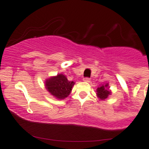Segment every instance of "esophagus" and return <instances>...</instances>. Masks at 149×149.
Returning <instances> with one entry per match:
<instances>
[{
    "instance_id": "esophagus-1",
    "label": "esophagus",
    "mask_w": 149,
    "mask_h": 149,
    "mask_svg": "<svg viewBox=\"0 0 149 149\" xmlns=\"http://www.w3.org/2000/svg\"><path fill=\"white\" fill-rule=\"evenodd\" d=\"M83 81H85V82H90V79H89V78H84L83 79Z\"/></svg>"
}]
</instances>
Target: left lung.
Returning a JSON list of instances; mask_svg holds the SVG:
<instances>
[{
  "instance_id": "obj_1",
  "label": "left lung",
  "mask_w": 149,
  "mask_h": 149,
  "mask_svg": "<svg viewBox=\"0 0 149 149\" xmlns=\"http://www.w3.org/2000/svg\"><path fill=\"white\" fill-rule=\"evenodd\" d=\"M97 97L100 100H105L108 98L109 95H111L112 92L109 90V86L108 83H105L104 84H101L99 87L97 88Z\"/></svg>"
}]
</instances>
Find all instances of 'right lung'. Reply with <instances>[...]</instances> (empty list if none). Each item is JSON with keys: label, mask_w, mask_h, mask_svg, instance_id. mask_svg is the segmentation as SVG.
I'll list each match as a JSON object with an SVG mask.
<instances>
[{"label": "right lung", "mask_w": 149, "mask_h": 149, "mask_svg": "<svg viewBox=\"0 0 149 149\" xmlns=\"http://www.w3.org/2000/svg\"><path fill=\"white\" fill-rule=\"evenodd\" d=\"M74 81H68L65 75L59 73L45 79V87L47 91L57 99H65L70 95Z\"/></svg>", "instance_id": "1"}]
</instances>
